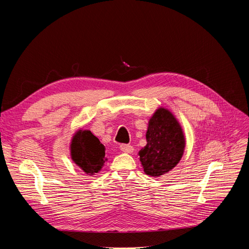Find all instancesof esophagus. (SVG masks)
<instances>
[{"label": "esophagus", "mask_w": 249, "mask_h": 249, "mask_svg": "<svg viewBox=\"0 0 249 249\" xmlns=\"http://www.w3.org/2000/svg\"><path fill=\"white\" fill-rule=\"evenodd\" d=\"M120 148H121V150H122L123 152H125V153H132V152L134 151L133 146L129 145V144H122V145L120 146Z\"/></svg>", "instance_id": "esophagus-1"}]
</instances>
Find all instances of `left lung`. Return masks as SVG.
Instances as JSON below:
<instances>
[{"mask_svg": "<svg viewBox=\"0 0 249 249\" xmlns=\"http://www.w3.org/2000/svg\"><path fill=\"white\" fill-rule=\"evenodd\" d=\"M145 136L147 144L138 152L144 173L159 178L171 172L186 147V137L176 116L164 107L156 109L148 121Z\"/></svg>", "mask_w": 249, "mask_h": 249, "instance_id": "left-lung-1", "label": "left lung"}]
</instances>
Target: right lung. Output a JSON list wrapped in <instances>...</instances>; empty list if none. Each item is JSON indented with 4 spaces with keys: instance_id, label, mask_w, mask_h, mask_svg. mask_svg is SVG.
I'll return each mask as SVG.
<instances>
[{
    "instance_id": "right-lung-1",
    "label": "right lung",
    "mask_w": 249,
    "mask_h": 249,
    "mask_svg": "<svg viewBox=\"0 0 249 249\" xmlns=\"http://www.w3.org/2000/svg\"><path fill=\"white\" fill-rule=\"evenodd\" d=\"M71 160L88 176L98 174L104 166L105 146L89 130L78 129L71 140Z\"/></svg>"
}]
</instances>
